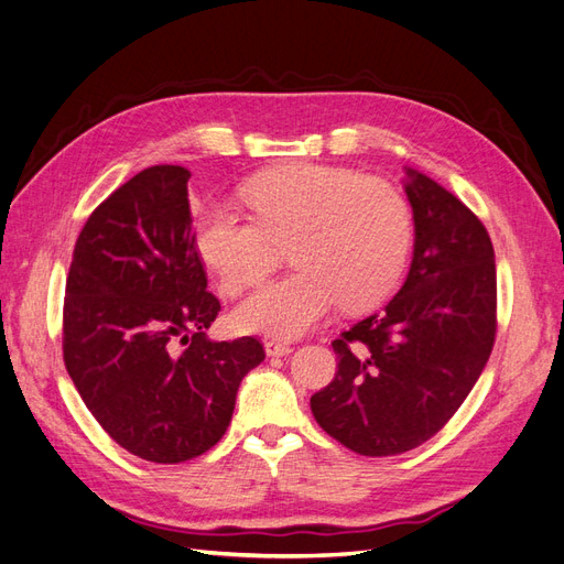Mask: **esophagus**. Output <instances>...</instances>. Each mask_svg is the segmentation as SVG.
I'll use <instances>...</instances> for the list:
<instances>
[{
  "label": "esophagus",
  "instance_id": "1",
  "mask_svg": "<svg viewBox=\"0 0 564 564\" xmlns=\"http://www.w3.org/2000/svg\"><path fill=\"white\" fill-rule=\"evenodd\" d=\"M263 348H265V355H268V357H282V355L292 352V346L282 344V340H278V338H268L265 344H263Z\"/></svg>",
  "mask_w": 564,
  "mask_h": 564
}]
</instances>
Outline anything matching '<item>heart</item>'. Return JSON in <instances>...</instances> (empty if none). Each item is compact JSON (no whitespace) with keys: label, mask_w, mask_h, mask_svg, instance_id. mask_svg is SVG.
I'll list each match as a JSON object with an SVG mask.
<instances>
[{"label":"heart","mask_w":564,"mask_h":564,"mask_svg":"<svg viewBox=\"0 0 564 564\" xmlns=\"http://www.w3.org/2000/svg\"><path fill=\"white\" fill-rule=\"evenodd\" d=\"M242 199L253 218L207 202L195 224L197 251L220 289L240 294L259 284L284 249L296 268L237 305L232 317L242 332L296 338L336 303L367 311L398 284L412 247V214L388 181L292 164L247 181Z\"/></svg>","instance_id":"b5f03b06"}]
</instances>
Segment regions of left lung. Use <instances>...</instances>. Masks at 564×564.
Here are the masks:
<instances>
[{
	"label": "left lung",
	"instance_id": "8db88e82",
	"mask_svg": "<svg viewBox=\"0 0 564 564\" xmlns=\"http://www.w3.org/2000/svg\"><path fill=\"white\" fill-rule=\"evenodd\" d=\"M404 174L412 268L379 313L334 340L336 377L311 398L322 431L362 456L431 440L480 379L497 334V263L480 218L416 169Z\"/></svg>",
	"mask_w": 564,
	"mask_h": 564
}]
</instances>
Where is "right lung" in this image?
<instances>
[{
  "mask_svg": "<svg viewBox=\"0 0 564 564\" xmlns=\"http://www.w3.org/2000/svg\"><path fill=\"white\" fill-rule=\"evenodd\" d=\"M185 166L143 169L84 224L63 308V360L94 419L152 464L209 452L237 388L263 362L251 336L212 340Z\"/></svg>",
  "mask_w": 564,
  "mask_h": 564,
  "instance_id": "add662e5",
  "label": "right lung"
}]
</instances>
